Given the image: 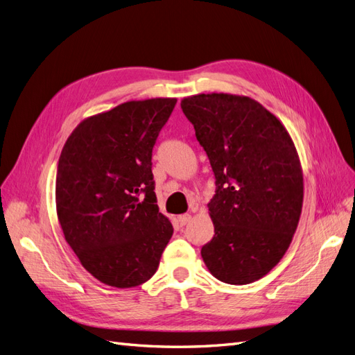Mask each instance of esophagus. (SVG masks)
Masks as SVG:
<instances>
[{
    "instance_id": "1",
    "label": "esophagus",
    "mask_w": 355,
    "mask_h": 355,
    "mask_svg": "<svg viewBox=\"0 0 355 355\" xmlns=\"http://www.w3.org/2000/svg\"><path fill=\"white\" fill-rule=\"evenodd\" d=\"M189 220H191V214H180V216L178 218V222L180 227H185L187 223H189Z\"/></svg>"
}]
</instances>
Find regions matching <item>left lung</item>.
Returning a JSON list of instances; mask_svg holds the SVG:
<instances>
[{"mask_svg": "<svg viewBox=\"0 0 355 355\" xmlns=\"http://www.w3.org/2000/svg\"><path fill=\"white\" fill-rule=\"evenodd\" d=\"M194 124L216 179L207 204L214 235L201 257L218 280L243 286L282 261L297 228L304 175L296 146L278 118L247 96H188Z\"/></svg>", "mask_w": 355, "mask_h": 355, "instance_id": "obj_1", "label": "left lung"}]
</instances>
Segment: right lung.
Instances as JSON below:
<instances>
[{
  "label": "right lung",
  "instance_id": "obj_1",
  "mask_svg": "<svg viewBox=\"0 0 355 355\" xmlns=\"http://www.w3.org/2000/svg\"><path fill=\"white\" fill-rule=\"evenodd\" d=\"M176 98L128 101L83 120L62 149L56 210L63 235L96 280L141 286L173 227L158 211L153 148Z\"/></svg>",
  "mask_w": 355,
  "mask_h": 355
}]
</instances>
